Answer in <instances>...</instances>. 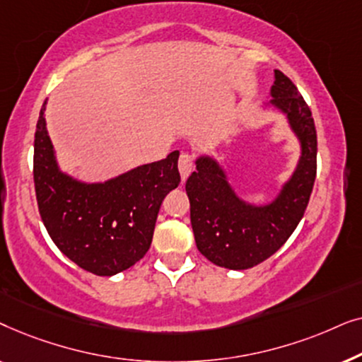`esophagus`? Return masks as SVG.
Wrapping results in <instances>:
<instances>
[{"mask_svg":"<svg viewBox=\"0 0 362 362\" xmlns=\"http://www.w3.org/2000/svg\"><path fill=\"white\" fill-rule=\"evenodd\" d=\"M177 168H180L181 180L186 181L187 176H189L192 170H194V160H192V156L189 155V153H181L180 161H177Z\"/></svg>","mask_w":362,"mask_h":362,"instance_id":"1","label":"esophagus"}]
</instances>
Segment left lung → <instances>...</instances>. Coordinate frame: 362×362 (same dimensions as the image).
I'll use <instances>...</instances> for the list:
<instances>
[{
  "label": "left lung",
  "mask_w": 362,
  "mask_h": 362,
  "mask_svg": "<svg viewBox=\"0 0 362 362\" xmlns=\"http://www.w3.org/2000/svg\"><path fill=\"white\" fill-rule=\"evenodd\" d=\"M270 95L269 105L286 117L301 148L293 175L275 199L262 206L240 199L222 166L207 155L197 158L196 171L186 181L197 250L224 269L245 270L274 255L293 234L313 191L318 141L310 107L280 71H275Z\"/></svg>",
  "instance_id": "8db88e82"
}]
</instances>
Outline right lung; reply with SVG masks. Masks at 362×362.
Returning <instances> with one entry per match:
<instances>
[{
	"instance_id": "add662e5",
	"label": "right lung",
	"mask_w": 362,
	"mask_h": 362,
	"mask_svg": "<svg viewBox=\"0 0 362 362\" xmlns=\"http://www.w3.org/2000/svg\"><path fill=\"white\" fill-rule=\"evenodd\" d=\"M46 100L34 135V187L54 244L81 269L112 276L143 259L161 202L181 182L180 151L103 182L62 173L46 128Z\"/></svg>"
}]
</instances>
